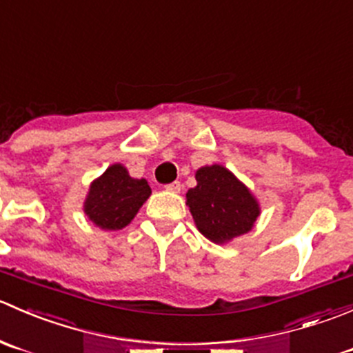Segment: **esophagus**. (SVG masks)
<instances>
[{"label":"esophagus","mask_w":353,"mask_h":353,"mask_svg":"<svg viewBox=\"0 0 353 353\" xmlns=\"http://www.w3.org/2000/svg\"><path fill=\"white\" fill-rule=\"evenodd\" d=\"M165 188L168 192H180L181 190V183H180V181H172V183L166 185Z\"/></svg>","instance_id":"esophagus-1"}]
</instances>
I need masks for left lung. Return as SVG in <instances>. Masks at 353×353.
<instances>
[{
	"instance_id": "left-lung-1",
	"label": "left lung",
	"mask_w": 353,
	"mask_h": 353,
	"mask_svg": "<svg viewBox=\"0 0 353 353\" xmlns=\"http://www.w3.org/2000/svg\"><path fill=\"white\" fill-rule=\"evenodd\" d=\"M197 187L187 192L199 232L216 243L228 242L252 228L259 204L249 188L219 165L204 166L195 173Z\"/></svg>"
}]
</instances>
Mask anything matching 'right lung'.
Returning a JSON list of instances; mask_svg holds the SVG:
<instances>
[{"mask_svg":"<svg viewBox=\"0 0 353 353\" xmlns=\"http://www.w3.org/2000/svg\"><path fill=\"white\" fill-rule=\"evenodd\" d=\"M149 195L151 187L144 178H132L127 168L113 165L92 181L83 211L99 228L114 232L134 219Z\"/></svg>","mask_w":353,"mask_h":353,"instance_id":"add662e5","label":"right lung"}]
</instances>
